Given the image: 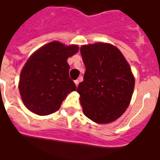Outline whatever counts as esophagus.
<instances>
[{"mask_svg": "<svg viewBox=\"0 0 160 160\" xmlns=\"http://www.w3.org/2000/svg\"><path fill=\"white\" fill-rule=\"evenodd\" d=\"M74 83H75V85H76V87H78V86H79V83H80V80H74Z\"/></svg>", "mask_w": 160, "mask_h": 160, "instance_id": "1", "label": "esophagus"}]
</instances>
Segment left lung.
I'll return each instance as SVG.
<instances>
[{
	"mask_svg": "<svg viewBox=\"0 0 160 160\" xmlns=\"http://www.w3.org/2000/svg\"><path fill=\"white\" fill-rule=\"evenodd\" d=\"M86 67L84 80L77 88L86 117L97 123L114 122L129 105L134 78L120 50L110 43L81 46Z\"/></svg>",
	"mask_w": 160,
	"mask_h": 160,
	"instance_id": "left-lung-1",
	"label": "left lung"
}]
</instances>
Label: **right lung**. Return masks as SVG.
<instances>
[{
	"label": "right lung",
	"mask_w": 160,
	"mask_h": 160,
	"mask_svg": "<svg viewBox=\"0 0 160 160\" xmlns=\"http://www.w3.org/2000/svg\"><path fill=\"white\" fill-rule=\"evenodd\" d=\"M79 50L77 45L49 42L31 56L21 70L19 90L26 107L39 116L59 110L67 95L76 90L70 79L67 60Z\"/></svg>",
	"instance_id": "1"
}]
</instances>
